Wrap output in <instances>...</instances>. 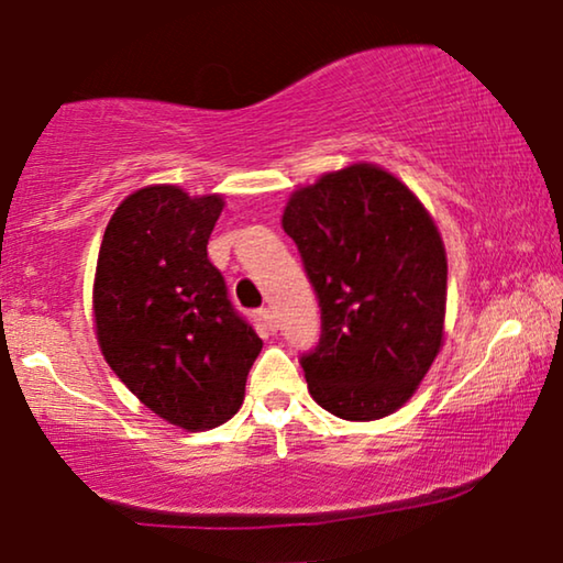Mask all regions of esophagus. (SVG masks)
I'll return each instance as SVG.
<instances>
[{
	"label": "esophagus",
	"mask_w": 563,
	"mask_h": 563,
	"mask_svg": "<svg viewBox=\"0 0 563 563\" xmlns=\"http://www.w3.org/2000/svg\"><path fill=\"white\" fill-rule=\"evenodd\" d=\"M261 318H264L268 330H279V320H276V312L272 307H264V310H261Z\"/></svg>",
	"instance_id": "esophagus-1"
}]
</instances>
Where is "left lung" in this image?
Segmentation results:
<instances>
[{
	"label": "left lung",
	"instance_id": "obj_1",
	"mask_svg": "<svg viewBox=\"0 0 563 563\" xmlns=\"http://www.w3.org/2000/svg\"><path fill=\"white\" fill-rule=\"evenodd\" d=\"M282 225L320 302L307 389L343 420L387 418L441 351L449 264L433 218L389 172L353 164L297 189Z\"/></svg>",
	"mask_w": 563,
	"mask_h": 563
}]
</instances>
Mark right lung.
<instances>
[{"label": "right lung", "mask_w": 563, "mask_h": 563, "mask_svg": "<svg viewBox=\"0 0 563 563\" xmlns=\"http://www.w3.org/2000/svg\"><path fill=\"white\" fill-rule=\"evenodd\" d=\"M222 197L145 187L114 210L95 276L97 341L158 418L210 430L241 410L261 338L228 299L207 241Z\"/></svg>", "instance_id": "1"}]
</instances>
